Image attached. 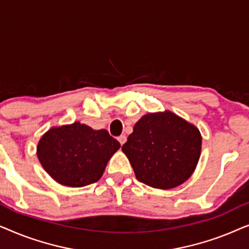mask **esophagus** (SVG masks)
I'll return each instance as SVG.
<instances>
[{
	"instance_id": "34e87169",
	"label": "esophagus",
	"mask_w": 249,
	"mask_h": 249,
	"mask_svg": "<svg viewBox=\"0 0 249 249\" xmlns=\"http://www.w3.org/2000/svg\"><path fill=\"white\" fill-rule=\"evenodd\" d=\"M118 141H119V142H120L121 145H124V142H125V141H127V137H125L124 135H121V136H119V137H118Z\"/></svg>"
}]
</instances>
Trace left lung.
<instances>
[{"mask_svg":"<svg viewBox=\"0 0 249 249\" xmlns=\"http://www.w3.org/2000/svg\"><path fill=\"white\" fill-rule=\"evenodd\" d=\"M200 148L198 129L165 111L144 115L135 124L122 152L130 161L138 181L170 189L193 175Z\"/></svg>","mask_w":249,"mask_h":249,"instance_id":"left-lung-1","label":"left lung"}]
</instances>
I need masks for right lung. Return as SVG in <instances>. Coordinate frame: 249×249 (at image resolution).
Returning <instances> with one entry per match:
<instances>
[{"mask_svg": "<svg viewBox=\"0 0 249 249\" xmlns=\"http://www.w3.org/2000/svg\"><path fill=\"white\" fill-rule=\"evenodd\" d=\"M120 142L105 130L86 124L52 128L40 138L37 156L43 168L61 185L84 187L100 180Z\"/></svg>", "mask_w": 249, "mask_h": 249, "instance_id": "right-lung-1", "label": "right lung"}]
</instances>
